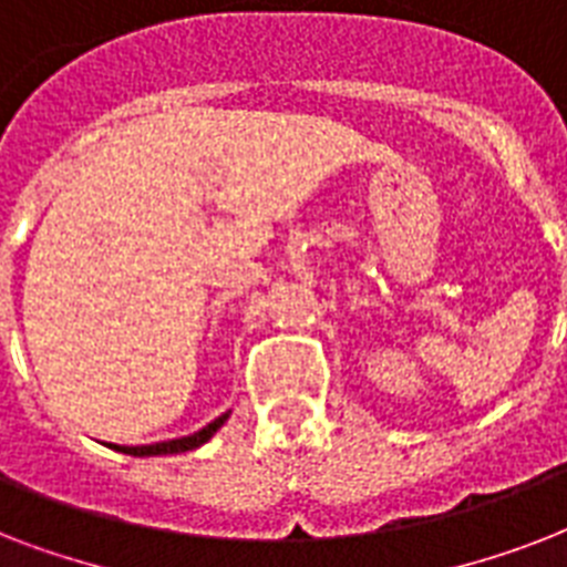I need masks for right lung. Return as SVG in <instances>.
<instances>
[{"mask_svg": "<svg viewBox=\"0 0 567 567\" xmlns=\"http://www.w3.org/2000/svg\"><path fill=\"white\" fill-rule=\"evenodd\" d=\"M229 421V412L220 414V417H214L208 426H203L194 435H185V439H171V441H155V444H141V447H123V444H111L120 453H128V456H173V453H188V450L203 447L205 441L212 439L214 432L220 430L223 423Z\"/></svg>", "mask_w": 567, "mask_h": 567, "instance_id": "obj_1", "label": "right lung"}]
</instances>
